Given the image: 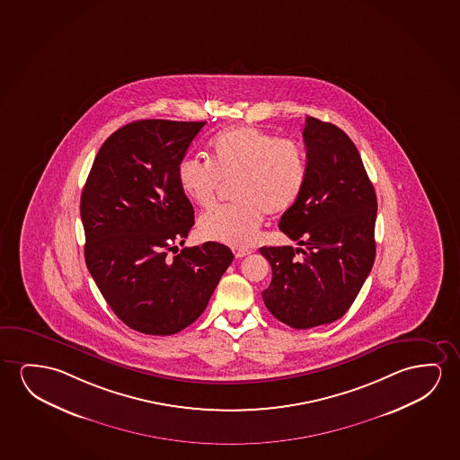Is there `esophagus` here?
Returning a JSON list of instances; mask_svg holds the SVG:
<instances>
[{"label":"esophagus","instance_id":"34e87169","mask_svg":"<svg viewBox=\"0 0 460 460\" xmlns=\"http://www.w3.org/2000/svg\"><path fill=\"white\" fill-rule=\"evenodd\" d=\"M252 253L247 248H234V256L235 258H245L248 254Z\"/></svg>","mask_w":460,"mask_h":460}]
</instances>
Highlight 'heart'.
<instances>
[{
  "label": "heart",
  "mask_w": 460,
  "mask_h": 460,
  "mask_svg": "<svg viewBox=\"0 0 460 460\" xmlns=\"http://www.w3.org/2000/svg\"><path fill=\"white\" fill-rule=\"evenodd\" d=\"M180 188L196 206H212L223 183L233 185L235 204L204 213L200 237L247 247L258 237L264 212L283 215L299 200L308 177L305 150L254 127L229 128L210 142V163L180 161Z\"/></svg>",
  "instance_id": "1"
}]
</instances>
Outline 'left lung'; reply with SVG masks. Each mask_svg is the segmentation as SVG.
Segmentation results:
<instances>
[{
	"instance_id": "8db88e82",
	"label": "left lung",
	"mask_w": 460,
	"mask_h": 460,
	"mask_svg": "<svg viewBox=\"0 0 460 460\" xmlns=\"http://www.w3.org/2000/svg\"><path fill=\"white\" fill-rule=\"evenodd\" d=\"M302 134L305 188L279 225L299 248H260L272 267L264 304L294 329L329 324L347 314L376 252V194L353 140L314 117H306Z\"/></svg>"
}]
</instances>
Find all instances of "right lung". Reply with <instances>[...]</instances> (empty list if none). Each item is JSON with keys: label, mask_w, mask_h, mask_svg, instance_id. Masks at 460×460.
Returning <instances> with one entry per match:
<instances>
[{"label": "right lung", "mask_w": 460, "mask_h": 460, "mask_svg": "<svg viewBox=\"0 0 460 460\" xmlns=\"http://www.w3.org/2000/svg\"><path fill=\"white\" fill-rule=\"evenodd\" d=\"M204 125L139 120L117 129L80 198L88 270L113 314L146 335H172L198 320L234 260L218 242L169 258L194 225L177 169Z\"/></svg>", "instance_id": "add662e5"}]
</instances>
